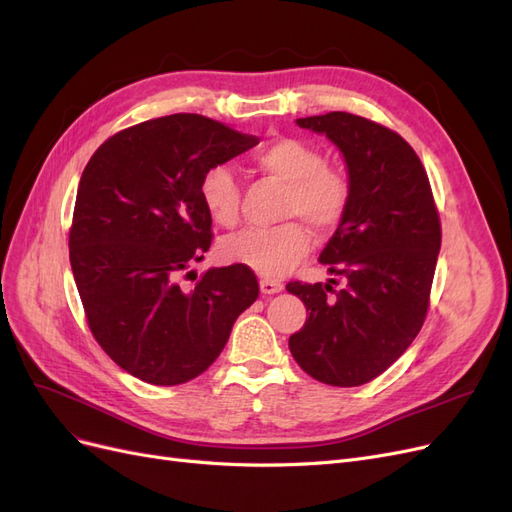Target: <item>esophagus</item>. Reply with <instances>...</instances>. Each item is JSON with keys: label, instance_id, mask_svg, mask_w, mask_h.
<instances>
[{"label": "esophagus", "instance_id": "obj_1", "mask_svg": "<svg viewBox=\"0 0 512 512\" xmlns=\"http://www.w3.org/2000/svg\"><path fill=\"white\" fill-rule=\"evenodd\" d=\"M284 284L277 282V280H260V292L262 294H275V292H282Z\"/></svg>", "mask_w": 512, "mask_h": 512}]
</instances>
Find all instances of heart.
I'll list each match as a JSON object with an SVG mask.
<instances>
[{"mask_svg": "<svg viewBox=\"0 0 512 512\" xmlns=\"http://www.w3.org/2000/svg\"><path fill=\"white\" fill-rule=\"evenodd\" d=\"M254 164L286 183L282 200L284 218L303 219L316 232H331L342 224L350 205V179L331 164L324 153L301 138H277L256 151ZM198 194L209 218L232 228L239 222L241 185L226 164L209 166L198 183ZM312 247V235L298 220L269 228H250L220 245L224 260L252 269L262 277L288 273Z\"/></svg>", "mask_w": 512, "mask_h": 512, "instance_id": "1", "label": "heart"}]
</instances>
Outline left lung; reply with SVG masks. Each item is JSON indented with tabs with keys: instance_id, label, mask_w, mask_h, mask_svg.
<instances>
[{
	"instance_id": "obj_1",
	"label": "left lung",
	"mask_w": 512,
	"mask_h": 512,
	"mask_svg": "<svg viewBox=\"0 0 512 512\" xmlns=\"http://www.w3.org/2000/svg\"><path fill=\"white\" fill-rule=\"evenodd\" d=\"M297 123L324 132L344 153L352 196L320 254L346 284L286 286L309 312L288 346L318 382L361 386L389 369L423 327L442 243L440 215L423 162L397 132L342 111Z\"/></svg>"
}]
</instances>
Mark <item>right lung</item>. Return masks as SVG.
Returning a JSON list of instances; mask_svg holds the SVG:
<instances>
[{
  "label": "right lung",
  "instance_id": "obj_1",
  "mask_svg": "<svg viewBox=\"0 0 512 512\" xmlns=\"http://www.w3.org/2000/svg\"><path fill=\"white\" fill-rule=\"evenodd\" d=\"M254 145L258 136L177 113L117 132L87 162L70 265L96 342L134 378L175 386L200 376L258 299L256 275L243 265L181 284L213 239L200 177Z\"/></svg>",
  "mask_w": 512,
  "mask_h": 512
}]
</instances>
